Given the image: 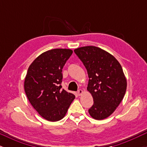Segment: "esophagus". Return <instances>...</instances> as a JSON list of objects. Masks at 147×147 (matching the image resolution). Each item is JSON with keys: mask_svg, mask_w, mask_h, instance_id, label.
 <instances>
[{"mask_svg": "<svg viewBox=\"0 0 147 147\" xmlns=\"http://www.w3.org/2000/svg\"><path fill=\"white\" fill-rule=\"evenodd\" d=\"M82 93H83V90H82V89H79L78 91H77V94H78V95L80 96Z\"/></svg>", "mask_w": 147, "mask_h": 147, "instance_id": "esophagus-1", "label": "esophagus"}]
</instances>
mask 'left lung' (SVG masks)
<instances>
[{
    "label": "left lung",
    "instance_id": "left-lung-1",
    "mask_svg": "<svg viewBox=\"0 0 147 147\" xmlns=\"http://www.w3.org/2000/svg\"><path fill=\"white\" fill-rule=\"evenodd\" d=\"M74 52L88 75L87 90L94 101L89 114L95 119H105L114 112L125 95L126 79L122 66L113 55L97 47H82Z\"/></svg>",
    "mask_w": 147,
    "mask_h": 147
}]
</instances>
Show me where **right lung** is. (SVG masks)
<instances>
[{
  "label": "right lung",
  "instance_id": "right-lung-1",
  "mask_svg": "<svg viewBox=\"0 0 147 147\" xmlns=\"http://www.w3.org/2000/svg\"><path fill=\"white\" fill-rule=\"evenodd\" d=\"M72 54L70 49L43 52L28 68L24 88L28 100L41 117L50 122L61 120L75 96L62 89V69Z\"/></svg>",
  "mask_w": 147,
  "mask_h": 147
}]
</instances>
